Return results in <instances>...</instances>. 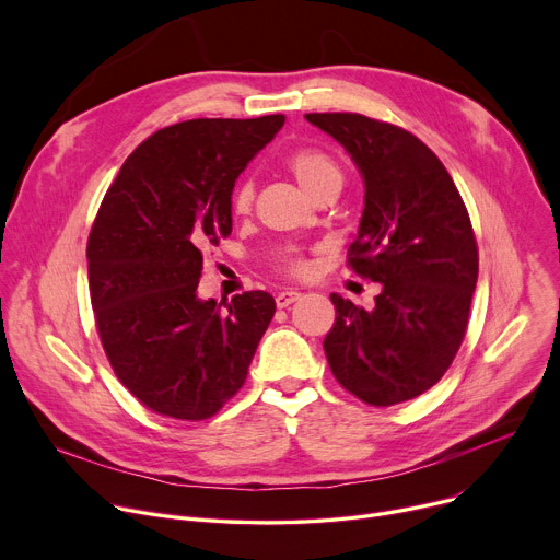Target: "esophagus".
I'll return each mask as SVG.
<instances>
[{"mask_svg":"<svg viewBox=\"0 0 560 560\" xmlns=\"http://www.w3.org/2000/svg\"><path fill=\"white\" fill-rule=\"evenodd\" d=\"M299 299H301V292H296V290H285V292H279V294L275 296L277 307H288L290 303H294V301H299Z\"/></svg>","mask_w":560,"mask_h":560,"instance_id":"esophagus-1","label":"esophagus"}]
</instances>
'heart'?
<instances>
[{"label":"heart","mask_w":560,"mask_h":560,"mask_svg":"<svg viewBox=\"0 0 560 560\" xmlns=\"http://www.w3.org/2000/svg\"><path fill=\"white\" fill-rule=\"evenodd\" d=\"M285 166L292 173V177L296 179V184L307 195L316 192L318 188L330 184V182H341V171H339L335 159L322 150H314V148L296 150L288 159ZM253 201H255V186L250 182H244L232 195V210L236 214H246V212H250ZM290 270L303 272L305 264L301 259H294V261H290Z\"/></svg>","instance_id":"b5f03b06"}]
</instances>
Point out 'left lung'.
I'll return each instance as SVG.
<instances>
[{"label": "left lung", "mask_w": 560, "mask_h": 560, "mask_svg": "<svg viewBox=\"0 0 560 560\" xmlns=\"http://www.w3.org/2000/svg\"><path fill=\"white\" fill-rule=\"evenodd\" d=\"M305 119L346 148L363 179L348 264L381 283L372 310L330 294V370L370 406L408 401L445 374L467 328L478 279L469 214L439 156L412 132L352 113Z\"/></svg>", "instance_id": "obj_1"}]
</instances>
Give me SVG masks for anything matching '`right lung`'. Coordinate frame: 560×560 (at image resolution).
Masks as SVG:
<instances>
[{
	"instance_id": "right-lung-1",
	"label": "right lung",
	"mask_w": 560,
	"mask_h": 560,
	"mask_svg": "<svg viewBox=\"0 0 560 560\" xmlns=\"http://www.w3.org/2000/svg\"><path fill=\"white\" fill-rule=\"evenodd\" d=\"M283 121L190 119L156 130L102 201L89 238L100 339L119 381L156 415H217L272 322L277 305L264 290L221 307L197 285L203 250L232 232L236 177Z\"/></svg>"
}]
</instances>
